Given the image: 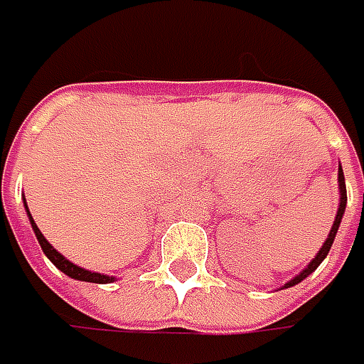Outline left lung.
Wrapping results in <instances>:
<instances>
[{
  "instance_id": "obj_1",
  "label": "left lung",
  "mask_w": 364,
  "mask_h": 364,
  "mask_svg": "<svg viewBox=\"0 0 364 364\" xmlns=\"http://www.w3.org/2000/svg\"><path fill=\"white\" fill-rule=\"evenodd\" d=\"M338 190H341V203H338V210H336V217H334V223H332V229H330L328 237H326V241L322 243V247H320V251L316 253L314 259L301 269L296 277H291L289 282H286L284 286H282V289H286V287H291V286H298L300 282H304L308 275L312 272H316L318 269V265L326 259V255H328L330 247H332V243H334V237H336V232H338V227H341V223H343V217H344V210H346V184H344V172L343 168L338 166Z\"/></svg>"
}]
</instances>
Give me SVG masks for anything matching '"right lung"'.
I'll use <instances>...</instances> for the list:
<instances>
[{"mask_svg": "<svg viewBox=\"0 0 364 364\" xmlns=\"http://www.w3.org/2000/svg\"><path fill=\"white\" fill-rule=\"evenodd\" d=\"M23 206H26V213H28V218H30V225H32V231H34L36 239H38V243L42 247V251H44V255L60 269L63 273H66L68 277H73V279H78V282H91V284H113V282H117V277H113V275H103V273H97V272H89V269H85V267H80V265H75L73 261H68V259L64 257L63 253H58L52 245L46 241V237L42 235V231L38 229V225L34 223V218L30 215V208H28V204L23 200Z\"/></svg>", "mask_w": 364, "mask_h": 364, "instance_id": "obj_1", "label": "right lung"}]
</instances>
